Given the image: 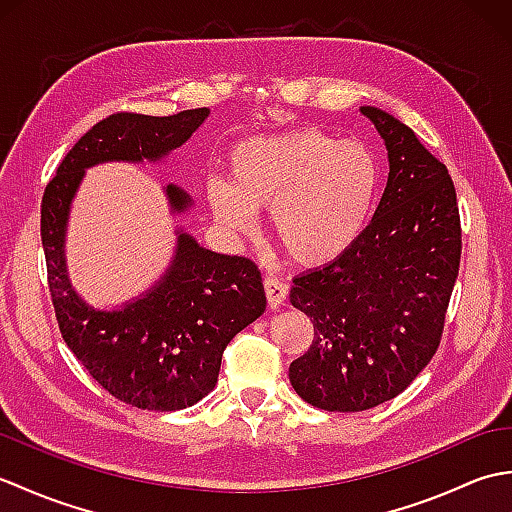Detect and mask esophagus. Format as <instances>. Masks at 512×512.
I'll return each mask as SVG.
<instances>
[{
  "instance_id": "34e87169",
  "label": "esophagus",
  "mask_w": 512,
  "mask_h": 512,
  "mask_svg": "<svg viewBox=\"0 0 512 512\" xmlns=\"http://www.w3.org/2000/svg\"><path fill=\"white\" fill-rule=\"evenodd\" d=\"M264 290H266V299H268L270 308H279L288 297V286L284 284V281H279L275 277H268L264 281Z\"/></svg>"
}]
</instances>
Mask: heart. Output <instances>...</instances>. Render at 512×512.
<instances>
[{
  "instance_id": "1",
  "label": "heart",
  "mask_w": 512,
  "mask_h": 512,
  "mask_svg": "<svg viewBox=\"0 0 512 512\" xmlns=\"http://www.w3.org/2000/svg\"><path fill=\"white\" fill-rule=\"evenodd\" d=\"M228 178L206 184L217 220L248 231L253 209L273 206V235L301 266H325L350 253L367 231L380 191L372 149L314 127L235 145Z\"/></svg>"
}]
</instances>
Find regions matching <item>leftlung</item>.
I'll return each instance as SVG.
<instances>
[{"label":"left lung","mask_w":512,"mask_h":512,"mask_svg":"<svg viewBox=\"0 0 512 512\" xmlns=\"http://www.w3.org/2000/svg\"><path fill=\"white\" fill-rule=\"evenodd\" d=\"M385 140L389 176L350 253L292 279L314 325L290 383L312 407L365 411L405 391L436 354L458 279L462 231L447 167L405 123L361 107Z\"/></svg>","instance_id":"1"}]
</instances>
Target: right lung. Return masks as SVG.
<instances>
[{
	"instance_id": "right-lung-1",
	"label": "right lung",
	"mask_w": 512,
	"mask_h": 512,
	"mask_svg": "<svg viewBox=\"0 0 512 512\" xmlns=\"http://www.w3.org/2000/svg\"><path fill=\"white\" fill-rule=\"evenodd\" d=\"M209 107L173 116L112 114L79 138L41 200V244L59 330L105 391L147 411L191 407L213 391L224 347L266 310L262 273L248 257L222 255L176 231L169 268L143 295L101 310L74 290L65 264V231L85 171L103 162H160L182 147ZM165 195L173 215L193 206L178 184Z\"/></svg>"
}]
</instances>
